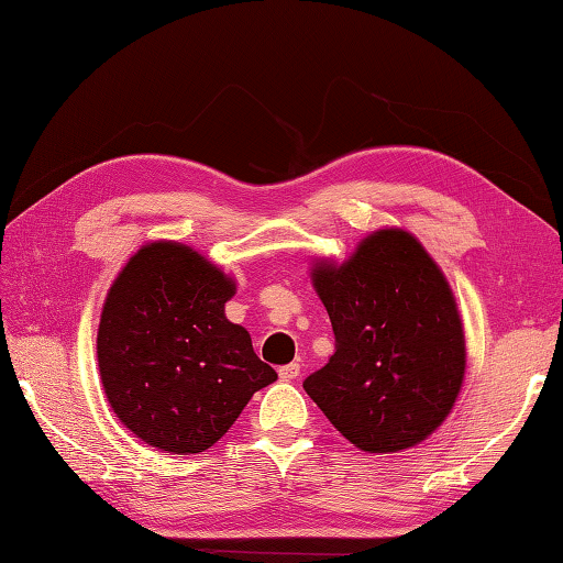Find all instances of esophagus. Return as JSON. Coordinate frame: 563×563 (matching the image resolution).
<instances>
[{"instance_id": "34e87169", "label": "esophagus", "mask_w": 563, "mask_h": 563, "mask_svg": "<svg viewBox=\"0 0 563 563\" xmlns=\"http://www.w3.org/2000/svg\"><path fill=\"white\" fill-rule=\"evenodd\" d=\"M298 374H301V364H298V362L279 366V378H282V382H294V378H298Z\"/></svg>"}]
</instances>
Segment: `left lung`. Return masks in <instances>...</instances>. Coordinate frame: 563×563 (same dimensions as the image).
<instances>
[{
	"mask_svg": "<svg viewBox=\"0 0 563 563\" xmlns=\"http://www.w3.org/2000/svg\"><path fill=\"white\" fill-rule=\"evenodd\" d=\"M313 286L335 352L306 376V394L364 452L426 440L450 416L466 366L462 318L426 247L406 231H378L340 267L318 265Z\"/></svg>",
	"mask_w": 563,
	"mask_h": 563,
	"instance_id": "obj_1",
	"label": "left lung"
}]
</instances>
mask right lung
Masks as SVG:
<instances>
[{
  "instance_id": "right-lung-1",
  "label": "right lung",
  "mask_w": 563,
  "mask_h": 563,
  "mask_svg": "<svg viewBox=\"0 0 563 563\" xmlns=\"http://www.w3.org/2000/svg\"><path fill=\"white\" fill-rule=\"evenodd\" d=\"M233 279L179 243L135 252L109 289L97 354L119 420L163 452L199 454L277 378L225 318Z\"/></svg>"
}]
</instances>
